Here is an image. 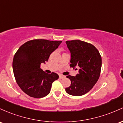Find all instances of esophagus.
Here are the masks:
<instances>
[{
	"label": "esophagus",
	"instance_id": "obj_1",
	"mask_svg": "<svg viewBox=\"0 0 123 123\" xmlns=\"http://www.w3.org/2000/svg\"><path fill=\"white\" fill-rule=\"evenodd\" d=\"M59 78H61V79H62V78H65V76H64V75H62V74H60V75H59Z\"/></svg>",
	"mask_w": 123,
	"mask_h": 123
}]
</instances>
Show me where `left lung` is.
I'll return each mask as SVG.
<instances>
[{"mask_svg":"<svg viewBox=\"0 0 123 123\" xmlns=\"http://www.w3.org/2000/svg\"><path fill=\"white\" fill-rule=\"evenodd\" d=\"M66 43L71 53L70 66L79 68L78 74L75 77L67 76L71 81V85L66 88V91L73 96H82L89 92L99 79L101 56L93 45L84 41L73 40Z\"/></svg>","mask_w":123,"mask_h":123,"instance_id":"1","label":"left lung"}]
</instances>
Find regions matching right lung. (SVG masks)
I'll use <instances>...</instances> for the list:
<instances>
[{"instance_id": "add662e5", "label": "right lung", "mask_w": 123, "mask_h": 123, "mask_svg": "<svg viewBox=\"0 0 123 123\" xmlns=\"http://www.w3.org/2000/svg\"><path fill=\"white\" fill-rule=\"evenodd\" d=\"M62 41L34 39L21 45L14 56L13 70L16 82L26 94L41 98L50 93L52 84L59 78L56 73H46L41 63L48 61L51 53Z\"/></svg>"}]
</instances>
